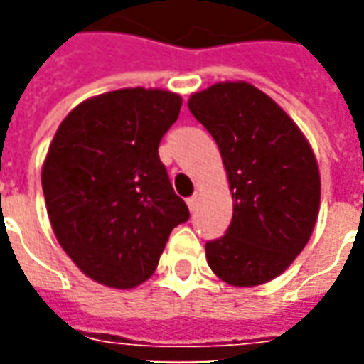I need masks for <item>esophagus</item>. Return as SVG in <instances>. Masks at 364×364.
<instances>
[{"label": "esophagus", "instance_id": "1", "mask_svg": "<svg viewBox=\"0 0 364 364\" xmlns=\"http://www.w3.org/2000/svg\"><path fill=\"white\" fill-rule=\"evenodd\" d=\"M197 205H198V197H197V195H193V197L187 198V206H189L191 213H195V208H197Z\"/></svg>", "mask_w": 364, "mask_h": 364}]
</instances>
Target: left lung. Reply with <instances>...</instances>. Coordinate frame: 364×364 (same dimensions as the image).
I'll return each mask as SVG.
<instances>
[{"instance_id": "8db88e82", "label": "left lung", "mask_w": 364, "mask_h": 364, "mask_svg": "<svg viewBox=\"0 0 364 364\" xmlns=\"http://www.w3.org/2000/svg\"><path fill=\"white\" fill-rule=\"evenodd\" d=\"M189 111L218 144L234 214L206 242V261L232 287H255L289 267L320 213V171L310 144L287 112L245 82L214 83Z\"/></svg>"}]
</instances>
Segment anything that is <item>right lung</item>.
Returning a JSON list of instances; mask_svg holds the SVG:
<instances>
[{"mask_svg":"<svg viewBox=\"0 0 364 364\" xmlns=\"http://www.w3.org/2000/svg\"><path fill=\"white\" fill-rule=\"evenodd\" d=\"M179 111L177 93L127 87L80 103L54 134L43 166L52 230L105 287L150 279L171 230L189 220L158 154Z\"/></svg>","mask_w":364,"mask_h":364,"instance_id":"right-lung-1","label":"right lung"}]
</instances>
